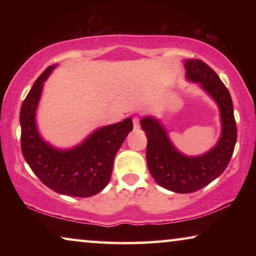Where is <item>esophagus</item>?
Masks as SVG:
<instances>
[{"mask_svg":"<svg viewBox=\"0 0 256 256\" xmlns=\"http://www.w3.org/2000/svg\"><path fill=\"white\" fill-rule=\"evenodd\" d=\"M132 124H134V129H138L140 128V118H132Z\"/></svg>","mask_w":256,"mask_h":256,"instance_id":"obj_1","label":"esophagus"}]
</instances>
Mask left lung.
Segmentation results:
<instances>
[{
	"mask_svg": "<svg viewBox=\"0 0 256 256\" xmlns=\"http://www.w3.org/2000/svg\"><path fill=\"white\" fill-rule=\"evenodd\" d=\"M188 82L199 87L216 104L220 112L222 132L216 146L202 155L188 156L171 142L166 129L155 116H143L146 132V164L155 182L177 194H191L218 178L227 168L236 143V124L228 90L218 74L199 59L184 60Z\"/></svg>",
	"mask_w": 256,
	"mask_h": 256,
	"instance_id": "obj_1",
	"label": "left lung"
}]
</instances>
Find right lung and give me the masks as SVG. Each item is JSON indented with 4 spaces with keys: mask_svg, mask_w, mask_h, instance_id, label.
<instances>
[{
    "mask_svg": "<svg viewBox=\"0 0 256 256\" xmlns=\"http://www.w3.org/2000/svg\"><path fill=\"white\" fill-rule=\"evenodd\" d=\"M57 68L51 65L38 76L20 113V148L24 160L42 183L54 192L72 197H90L110 180L116 152L132 130L130 118L100 127L70 149L45 141L38 130L36 113L44 82Z\"/></svg>",
    "mask_w": 256,
    "mask_h": 256,
    "instance_id": "add662e5",
    "label": "right lung"
}]
</instances>
